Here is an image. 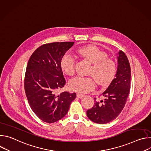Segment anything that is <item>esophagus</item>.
Wrapping results in <instances>:
<instances>
[{
    "label": "esophagus",
    "instance_id": "obj_1",
    "mask_svg": "<svg viewBox=\"0 0 151 151\" xmlns=\"http://www.w3.org/2000/svg\"><path fill=\"white\" fill-rule=\"evenodd\" d=\"M76 96H77V97H78V98H82V97H84V96H85V95H83V94H79V93H77Z\"/></svg>",
    "mask_w": 151,
    "mask_h": 151
}]
</instances>
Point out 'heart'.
<instances>
[{"label":"heart","mask_w":151,"mask_h":151,"mask_svg":"<svg viewBox=\"0 0 151 151\" xmlns=\"http://www.w3.org/2000/svg\"><path fill=\"white\" fill-rule=\"evenodd\" d=\"M78 54L84 59L87 60L92 66L89 74L95 78L96 81L102 87L108 85L114 79L116 71V65L114 60L108 58L107 54L94 46H86L79 48ZM76 60L69 54L63 57L61 62V68L64 73L72 75L75 71ZM96 83L92 77L76 76L69 82L71 90L79 93H87L94 89Z\"/></svg>","instance_id":"b5f03b06"}]
</instances>
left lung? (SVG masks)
<instances>
[{
	"label": "left lung",
	"instance_id": "left-lung-1",
	"mask_svg": "<svg viewBox=\"0 0 151 151\" xmlns=\"http://www.w3.org/2000/svg\"><path fill=\"white\" fill-rule=\"evenodd\" d=\"M118 67L115 78L102 95L104 100H96L94 105L87 111L88 118L97 124H106L115 119L125 106L130 90L131 69L125 53L119 51L117 54Z\"/></svg>",
	"mask_w": 151,
	"mask_h": 151
}]
</instances>
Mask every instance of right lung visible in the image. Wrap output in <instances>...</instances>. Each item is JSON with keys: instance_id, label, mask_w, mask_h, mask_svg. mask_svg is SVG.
I'll return each mask as SVG.
<instances>
[{"instance_id": "right-lung-1", "label": "right lung", "mask_w": 151, "mask_h": 151, "mask_svg": "<svg viewBox=\"0 0 151 151\" xmlns=\"http://www.w3.org/2000/svg\"><path fill=\"white\" fill-rule=\"evenodd\" d=\"M74 42H54L44 44L31 55L26 68L24 90L32 110L43 121L52 123L65 116L75 93L64 91V78L61 62Z\"/></svg>"}]
</instances>
